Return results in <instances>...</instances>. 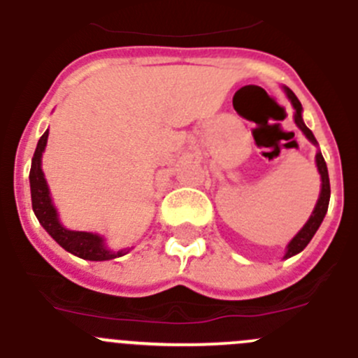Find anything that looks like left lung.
Returning a JSON list of instances; mask_svg holds the SVG:
<instances>
[{
  "instance_id": "8db88e82",
  "label": "left lung",
  "mask_w": 358,
  "mask_h": 358,
  "mask_svg": "<svg viewBox=\"0 0 358 358\" xmlns=\"http://www.w3.org/2000/svg\"><path fill=\"white\" fill-rule=\"evenodd\" d=\"M284 92H286L287 99L291 101V104H293V108H294V122H296V126L300 127L301 133L306 134L307 138H309V142H313L314 145H317L313 131H310L309 127L306 126V122H303V119H301V103L298 101V97L294 96L293 90H289L287 87H284ZM316 166H317V172H320V176H321L320 199H317L316 208H314L310 218L307 220V224L301 227V231L298 232V234L294 236L293 239H291L289 245H287V250H286V255H284V259L293 257V255L300 254V252L303 250L307 245H309V241L313 239V236L316 234V231L320 229V225H321V222H323L324 215H327V209H329V202H330L329 170H327V163H324V159H323V156H321L320 150H317V154H316Z\"/></svg>"
}]
</instances>
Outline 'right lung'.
Listing matches in <instances>:
<instances>
[{"label": "right lung", "mask_w": 358, "mask_h": 358, "mask_svg": "<svg viewBox=\"0 0 358 358\" xmlns=\"http://www.w3.org/2000/svg\"><path fill=\"white\" fill-rule=\"evenodd\" d=\"M49 129L41 136L35 149L34 159H31V170H29V189H31V208H34L35 216L38 218L42 227L48 231L62 248H65L71 254L78 255L87 261H110L115 257H122L131 248L124 250H110L104 243V239L99 234L81 231H69L58 220V213L52 206L51 195H49L48 182H45L44 172H42V152L48 143Z\"/></svg>", "instance_id": "add662e5"}]
</instances>
